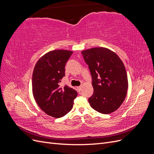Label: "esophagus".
<instances>
[{"label":"esophagus","mask_w":154,"mask_h":154,"mask_svg":"<svg viewBox=\"0 0 154 154\" xmlns=\"http://www.w3.org/2000/svg\"><path fill=\"white\" fill-rule=\"evenodd\" d=\"M82 86H79V87H77L76 88H77V90H78V91H81V90H82Z\"/></svg>","instance_id":"obj_1"}]
</instances>
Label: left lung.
I'll return each mask as SVG.
<instances>
[{"mask_svg":"<svg viewBox=\"0 0 154 154\" xmlns=\"http://www.w3.org/2000/svg\"><path fill=\"white\" fill-rule=\"evenodd\" d=\"M92 76L93 94L88 102L93 109L110 114L123 103L128 89V78L123 62L113 51L96 48L82 52Z\"/></svg>","mask_w":154,"mask_h":154,"instance_id":"8db88e82","label":"left lung"}]
</instances>
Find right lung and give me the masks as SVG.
I'll return each mask as SVG.
<instances>
[{"instance_id": "add662e5", "label": "right lung", "mask_w": 154, "mask_h": 154, "mask_svg": "<svg viewBox=\"0 0 154 154\" xmlns=\"http://www.w3.org/2000/svg\"><path fill=\"white\" fill-rule=\"evenodd\" d=\"M72 54L67 50H54L44 54L36 62L32 78L34 98L48 115L62 118L72 108L77 92L59 83L65 76V66Z\"/></svg>"}]
</instances>
